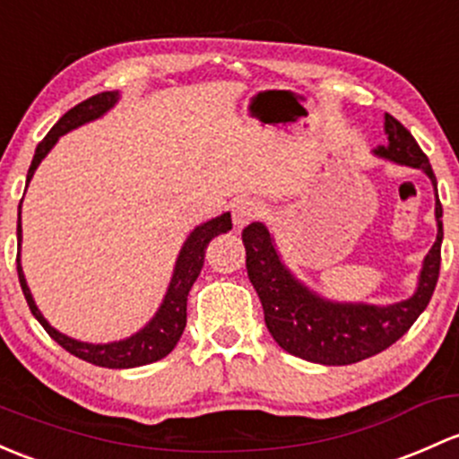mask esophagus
Here are the masks:
<instances>
[{
	"mask_svg": "<svg viewBox=\"0 0 459 459\" xmlns=\"http://www.w3.org/2000/svg\"><path fill=\"white\" fill-rule=\"evenodd\" d=\"M262 213H264L262 202L248 197V200H239L238 204L233 206V221L238 229H244L246 224H250V221H255L257 217H262Z\"/></svg>",
	"mask_w": 459,
	"mask_h": 459,
	"instance_id": "34e87169",
	"label": "esophagus"
}]
</instances>
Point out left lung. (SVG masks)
Wrapping results in <instances>:
<instances>
[{
  "label": "left lung",
  "mask_w": 459,
  "mask_h": 459,
  "mask_svg": "<svg viewBox=\"0 0 459 459\" xmlns=\"http://www.w3.org/2000/svg\"><path fill=\"white\" fill-rule=\"evenodd\" d=\"M385 132L389 144L376 153L400 165L422 169L437 185L429 158L407 127L392 114H385ZM437 195V189H436ZM437 238L424 257L418 290L407 301L394 306L368 303H332L316 297L292 277L281 264L268 229L253 221L242 230L246 270L264 306V321L279 347L288 354L321 365H351L369 359L394 345L413 325L431 301L440 277L442 248V204L436 200Z\"/></svg>",
  "instance_id": "left-lung-1"
}]
</instances>
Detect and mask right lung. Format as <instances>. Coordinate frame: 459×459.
Instances as JSON below:
<instances>
[{"mask_svg":"<svg viewBox=\"0 0 459 459\" xmlns=\"http://www.w3.org/2000/svg\"><path fill=\"white\" fill-rule=\"evenodd\" d=\"M118 99V91H100V94L90 96L83 103L74 105L70 112H65L56 120L55 127L48 132V136L37 144L35 158H32V165L28 169L26 186L30 182V178L35 176V169L39 162L46 158V153L55 147V143L59 141V136H64L70 129L79 127V125L90 123V120L99 118L108 112L109 108ZM233 229L230 224V213H224L215 220L206 221V224L197 226L195 230L189 235L185 246L180 250V257L176 262V270H173V279L169 283V290L165 294V301H162L160 310L156 312V316L143 327L138 334L129 336V339L118 341V343H108V345H91V343H81V341L70 339V336L56 332L50 323L43 318L39 307L32 301L30 288H28L26 277L22 273V264H19V253H17V273H19V283H22L23 297H26L28 307L35 315V318L43 325V330L50 334V339H55L56 343L64 347L70 354L79 356V359L88 360L91 365H99V368H109V369H129V368H141V365L156 363V360L165 359L169 351L178 345L182 332L186 325V297H189L191 286L195 283L197 274H200L202 266H204V253L206 244L215 238V235L226 233V230ZM22 248V204H19V220H17V250Z\"/></svg>","mask_w":459,"mask_h":459,"instance_id":"1","label":"right lung"}]
</instances>
